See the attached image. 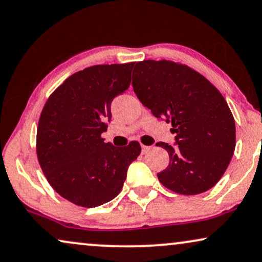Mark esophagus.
Returning a JSON list of instances; mask_svg holds the SVG:
<instances>
[{
	"label": "esophagus",
	"mask_w": 262,
	"mask_h": 262,
	"mask_svg": "<svg viewBox=\"0 0 262 262\" xmlns=\"http://www.w3.org/2000/svg\"><path fill=\"white\" fill-rule=\"evenodd\" d=\"M141 149H142V153H146L149 149V146H146V145H141Z\"/></svg>",
	"instance_id": "1"
}]
</instances>
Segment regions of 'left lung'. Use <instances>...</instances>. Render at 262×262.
<instances>
[{
	"mask_svg": "<svg viewBox=\"0 0 262 262\" xmlns=\"http://www.w3.org/2000/svg\"><path fill=\"white\" fill-rule=\"evenodd\" d=\"M135 95L157 118L171 122L176 147L158 142L170 162L157 173L167 189L183 195L204 193L218 183L236 146L232 113L204 75L186 64L162 60L138 62Z\"/></svg>",
	"mask_w": 262,
	"mask_h": 262,
	"instance_id": "8db88e82",
	"label": "left lung"
}]
</instances>
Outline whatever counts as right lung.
I'll use <instances>...</instances> for the list:
<instances>
[{
  "instance_id": "obj_1",
  "label": "right lung",
  "mask_w": 262,
  "mask_h": 262,
  "mask_svg": "<svg viewBox=\"0 0 262 262\" xmlns=\"http://www.w3.org/2000/svg\"><path fill=\"white\" fill-rule=\"evenodd\" d=\"M134 62L98 64L69 76L49 97L37 128V157L50 186L66 200L92 208L116 198L141 146L104 142L115 97L130 85Z\"/></svg>"
}]
</instances>
